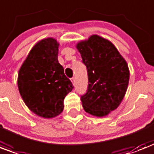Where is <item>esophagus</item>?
<instances>
[{"label":"esophagus","mask_w":154,"mask_h":154,"mask_svg":"<svg viewBox=\"0 0 154 154\" xmlns=\"http://www.w3.org/2000/svg\"><path fill=\"white\" fill-rule=\"evenodd\" d=\"M71 81H72V84L75 85V77H72V78H71Z\"/></svg>","instance_id":"34e87169"}]
</instances>
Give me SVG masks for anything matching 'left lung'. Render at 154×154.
<instances>
[{
    "label": "left lung",
    "instance_id": "left-lung-1",
    "mask_svg": "<svg viewBox=\"0 0 154 154\" xmlns=\"http://www.w3.org/2000/svg\"><path fill=\"white\" fill-rule=\"evenodd\" d=\"M77 48L88 74L87 90L81 96L83 108L93 116H106L125 95L129 82L127 62L110 41L98 35L80 42Z\"/></svg>",
    "mask_w": 154,
    "mask_h": 154
}]
</instances>
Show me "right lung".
<instances>
[{
    "label": "right lung",
    "instance_id": "obj_1",
    "mask_svg": "<svg viewBox=\"0 0 154 154\" xmlns=\"http://www.w3.org/2000/svg\"><path fill=\"white\" fill-rule=\"evenodd\" d=\"M58 46L52 38L39 41L18 72L17 86L24 103L30 111L44 118L61 113L64 98L73 89L58 61Z\"/></svg>",
    "mask_w": 154,
    "mask_h": 154
}]
</instances>
